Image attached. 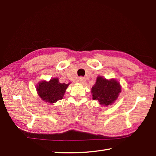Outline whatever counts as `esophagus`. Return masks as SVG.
Wrapping results in <instances>:
<instances>
[{
  "label": "esophagus",
  "instance_id": "obj_1",
  "mask_svg": "<svg viewBox=\"0 0 156 156\" xmlns=\"http://www.w3.org/2000/svg\"><path fill=\"white\" fill-rule=\"evenodd\" d=\"M84 81H85V79H84L83 77H79L77 79V82L80 84H83Z\"/></svg>",
  "mask_w": 156,
  "mask_h": 156
}]
</instances>
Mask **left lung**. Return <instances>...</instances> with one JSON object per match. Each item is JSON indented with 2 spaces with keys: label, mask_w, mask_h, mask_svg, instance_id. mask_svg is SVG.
I'll list each match as a JSON object with an SVG mask.
<instances>
[{
  "label": "left lung",
  "mask_w": 156,
  "mask_h": 156,
  "mask_svg": "<svg viewBox=\"0 0 156 156\" xmlns=\"http://www.w3.org/2000/svg\"><path fill=\"white\" fill-rule=\"evenodd\" d=\"M120 92V84L116 79L107 80L101 76L97 77L96 82L91 90L93 100H97L103 106L112 105Z\"/></svg>",
  "instance_id": "8db88e82"
}]
</instances>
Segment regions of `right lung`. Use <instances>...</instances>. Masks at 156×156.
Listing matches in <instances>:
<instances>
[{"instance_id":"1","label":"right lung","mask_w":156,"mask_h":156,"mask_svg":"<svg viewBox=\"0 0 156 156\" xmlns=\"http://www.w3.org/2000/svg\"><path fill=\"white\" fill-rule=\"evenodd\" d=\"M69 84L60 83L58 78H53L48 82H40L36 86V90L42 100L53 103L62 100Z\"/></svg>"}]
</instances>
